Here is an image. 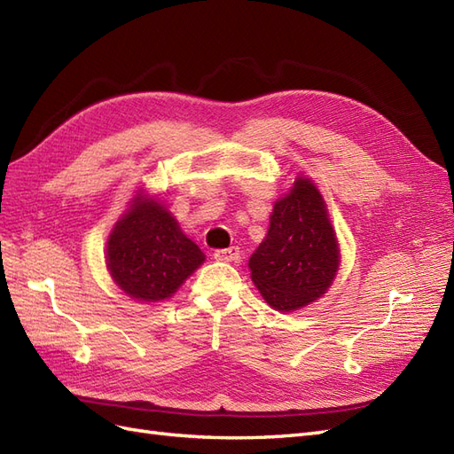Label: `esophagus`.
I'll return each instance as SVG.
<instances>
[{"mask_svg":"<svg viewBox=\"0 0 454 454\" xmlns=\"http://www.w3.org/2000/svg\"><path fill=\"white\" fill-rule=\"evenodd\" d=\"M214 257H215L217 261H227V263H231V261H239V259H240V250L237 248V246H231V248L215 250V252H214Z\"/></svg>","mask_w":454,"mask_h":454,"instance_id":"obj_1","label":"esophagus"}]
</instances>
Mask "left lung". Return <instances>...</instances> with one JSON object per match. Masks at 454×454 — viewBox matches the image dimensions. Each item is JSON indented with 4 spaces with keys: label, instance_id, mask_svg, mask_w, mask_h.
I'll use <instances>...</instances> for the list:
<instances>
[{
    "label": "left lung",
    "instance_id": "left-lung-1",
    "mask_svg": "<svg viewBox=\"0 0 454 454\" xmlns=\"http://www.w3.org/2000/svg\"><path fill=\"white\" fill-rule=\"evenodd\" d=\"M252 280L267 303L294 312L322 297L339 269V242L320 191L297 176L274 202L265 240L252 254Z\"/></svg>",
    "mask_w": 454,
    "mask_h": 454
}]
</instances>
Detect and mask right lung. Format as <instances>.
Instances as JSON below:
<instances>
[{
  "label": "right lung",
  "instance_id": "add662e5",
  "mask_svg": "<svg viewBox=\"0 0 454 454\" xmlns=\"http://www.w3.org/2000/svg\"><path fill=\"white\" fill-rule=\"evenodd\" d=\"M106 263L129 297L157 303L177 292L204 263V254L160 200L140 193L107 239Z\"/></svg>",
  "mask_w": 454,
  "mask_h": 454
}]
</instances>
